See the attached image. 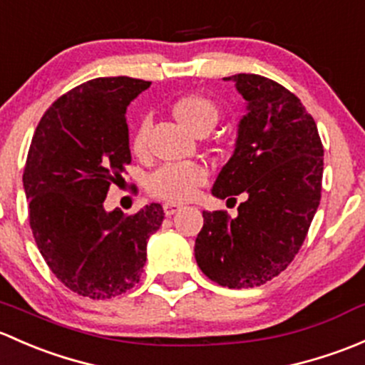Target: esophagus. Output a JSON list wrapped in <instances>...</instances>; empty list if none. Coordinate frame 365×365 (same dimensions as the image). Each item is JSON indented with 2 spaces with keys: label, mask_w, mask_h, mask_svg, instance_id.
<instances>
[{
  "label": "esophagus",
  "mask_w": 365,
  "mask_h": 365,
  "mask_svg": "<svg viewBox=\"0 0 365 365\" xmlns=\"http://www.w3.org/2000/svg\"><path fill=\"white\" fill-rule=\"evenodd\" d=\"M181 209H182V204H178V202H165L163 204V210L167 216H172V214H175Z\"/></svg>",
  "instance_id": "34e87169"
}]
</instances>
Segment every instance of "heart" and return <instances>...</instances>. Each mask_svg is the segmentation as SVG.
Wrapping results in <instances>:
<instances>
[{
	"label": "heart",
	"mask_w": 365,
	"mask_h": 365,
	"mask_svg": "<svg viewBox=\"0 0 365 365\" xmlns=\"http://www.w3.org/2000/svg\"><path fill=\"white\" fill-rule=\"evenodd\" d=\"M175 119L187 130L200 133L210 130L220 118V107L209 96L191 93L179 96L172 105ZM148 140V121L142 119L131 135V148L135 153H144ZM207 168L195 161L187 163L163 165L149 175L148 187L153 195L167 200H187L195 195L198 186L207 181Z\"/></svg>",
	"instance_id": "1"
}]
</instances>
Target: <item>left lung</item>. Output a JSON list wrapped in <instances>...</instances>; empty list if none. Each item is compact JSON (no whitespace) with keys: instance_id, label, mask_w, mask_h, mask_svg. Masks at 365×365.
<instances>
[{"instance_id":"1","label":"left lung","mask_w":365,"mask_h":365,"mask_svg":"<svg viewBox=\"0 0 365 365\" xmlns=\"http://www.w3.org/2000/svg\"><path fill=\"white\" fill-rule=\"evenodd\" d=\"M225 81L235 82L247 112L212 195L246 200L237 217L202 212L195 258L214 283L253 288L283 272L306 239L320 205L323 145L314 119L287 88L255 73Z\"/></svg>"}]
</instances>
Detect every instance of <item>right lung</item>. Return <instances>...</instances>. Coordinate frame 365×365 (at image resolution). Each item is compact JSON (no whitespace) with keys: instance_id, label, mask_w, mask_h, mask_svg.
Listing matches in <instances>:
<instances>
[{"instance_id":"add662e5","label":"right lung","mask_w":365,"mask_h":365,"mask_svg":"<svg viewBox=\"0 0 365 365\" xmlns=\"http://www.w3.org/2000/svg\"><path fill=\"white\" fill-rule=\"evenodd\" d=\"M151 82L100 77L59 96L33 135L24 182L29 225L43 260L71 292L112 299L133 288L163 207L107 212L103 200L130 165L126 107Z\"/></svg>"}]
</instances>
